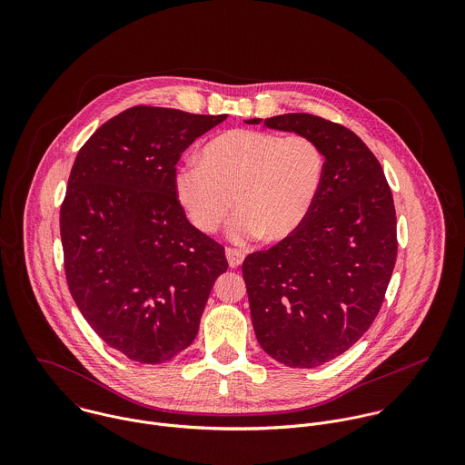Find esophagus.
Listing matches in <instances>:
<instances>
[{
    "label": "esophagus",
    "instance_id": "1",
    "mask_svg": "<svg viewBox=\"0 0 465 465\" xmlns=\"http://www.w3.org/2000/svg\"><path fill=\"white\" fill-rule=\"evenodd\" d=\"M225 256H227L229 266H232V268L242 265V262H243V258H245V254H243L242 251H238V249H231V247H227V249H225Z\"/></svg>",
    "mask_w": 465,
    "mask_h": 465
}]
</instances>
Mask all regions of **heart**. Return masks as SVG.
<instances>
[{"mask_svg": "<svg viewBox=\"0 0 465 465\" xmlns=\"http://www.w3.org/2000/svg\"><path fill=\"white\" fill-rule=\"evenodd\" d=\"M324 173L326 155L308 135L234 129L209 139L200 161L183 163L173 188L200 232L214 234L236 207V242H281L308 218Z\"/></svg>", "mask_w": 465, "mask_h": 465, "instance_id": "1", "label": "heart"}]
</instances>
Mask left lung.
Wrapping results in <instances>:
<instances>
[{"label":"left lung","instance_id":"left-lung-1","mask_svg":"<svg viewBox=\"0 0 465 465\" xmlns=\"http://www.w3.org/2000/svg\"><path fill=\"white\" fill-rule=\"evenodd\" d=\"M265 127L308 135L326 155L321 193L299 231L242 265L263 351L313 369L374 322L398 258L396 207L380 161L347 127L306 113L266 118Z\"/></svg>","mask_w":465,"mask_h":465}]
</instances>
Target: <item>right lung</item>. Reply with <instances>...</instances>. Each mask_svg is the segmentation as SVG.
I'll use <instances>...</instances> for the list:
<instances>
[{"label": "right lung", "mask_w": 465, "mask_h": 465, "mask_svg": "<svg viewBox=\"0 0 465 465\" xmlns=\"http://www.w3.org/2000/svg\"><path fill=\"white\" fill-rule=\"evenodd\" d=\"M227 114L135 105L80 148L61 205L67 288L113 349L164 363L199 332L225 249L195 229L175 197L183 152Z\"/></svg>", "instance_id": "1"}]
</instances>
